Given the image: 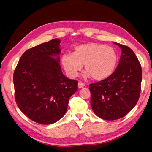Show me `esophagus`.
<instances>
[{"mask_svg": "<svg viewBox=\"0 0 152 152\" xmlns=\"http://www.w3.org/2000/svg\"><path fill=\"white\" fill-rule=\"evenodd\" d=\"M78 86H79V88H81L85 87V84H84L83 83L80 81V82H79V83H78Z\"/></svg>", "mask_w": 152, "mask_h": 152, "instance_id": "obj_1", "label": "esophagus"}]
</instances>
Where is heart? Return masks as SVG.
Wrapping results in <instances>:
<instances>
[{"label": "heart", "mask_w": 152, "mask_h": 152, "mask_svg": "<svg viewBox=\"0 0 152 152\" xmlns=\"http://www.w3.org/2000/svg\"><path fill=\"white\" fill-rule=\"evenodd\" d=\"M117 62V54L113 48L93 42L77 46L72 54H64L62 57V66L69 77H76L84 64L86 71L84 76L91 75L97 80L109 77Z\"/></svg>", "instance_id": "obj_1"}]
</instances>
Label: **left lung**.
Here are the masks:
<instances>
[{
	"mask_svg": "<svg viewBox=\"0 0 152 152\" xmlns=\"http://www.w3.org/2000/svg\"><path fill=\"white\" fill-rule=\"evenodd\" d=\"M122 49L115 71L107 79L90 84V103L94 113L105 120L120 119L129 113L139 99L141 65L129 47L114 42Z\"/></svg>",
	"mask_w": 152,
	"mask_h": 152,
	"instance_id": "1",
	"label": "left lung"
}]
</instances>
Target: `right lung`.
Wrapping results in <instances>:
<instances>
[{
    "instance_id": "right-lung-1",
    "label": "right lung",
    "mask_w": 152,
    "mask_h": 152,
    "mask_svg": "<svg viewBox=\"0 0 152 152\" xmlns=\"http://www.w3.org/2000/svg\"><path fill=\"white\" fill-rule=\"evenodd\" d=\"M60 43V39H53L26 50L13 73L19 109L40 124H51L62 118L69 97L78 89V81L67 78L62 72ZM56 55V59L52 57Z\"/></svg>"
}]
</instances>
